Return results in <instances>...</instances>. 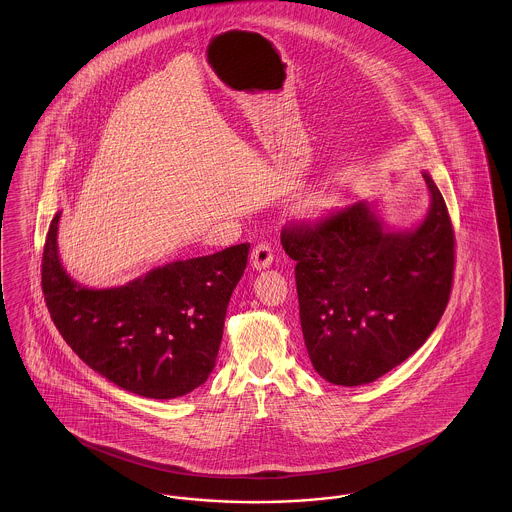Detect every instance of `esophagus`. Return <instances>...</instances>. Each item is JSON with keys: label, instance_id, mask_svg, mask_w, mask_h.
Returning <instances> with one entry per match:
<instances>
[{"label": "esophagus", "instance_id": "esophagus-1", "mask_svg": "<svg viewBox=\"0 0 512 512\" xmlns=\"http://www.w3.org/2000/svg\"><path fill=\"white\" fill-rule=\"evenodd\" d=\"M251 265L257 270L267 268L272 265V247L267 242L255 245L251 251Z\"/></svg>", "mask_w": 512, "mask_h": 512}]
</instances>
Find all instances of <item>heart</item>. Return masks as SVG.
Here are the masks:
<instances>
[{"mask_svg": "<svg viewBox=\"0 0 512 512\" xmlns=\"http://www.w3.org/2000/svg\"><path fill=\"white\" fill-rule=\"evenodd\" d=\"M324 207H326V203H322V201H318L317 209H324Z\"/></svg>", "mask_w": 512, "mask_h": 512, "instance_id": "obj_1", "label": "heart"}]
</instances>
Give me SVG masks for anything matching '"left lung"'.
<instances>
[{
  "label": "left lung",
  "instance_id": "obj_1",
  "mask_svg": "<svg viewBox=\"0 0 512 512\" xmlns=\"http://www.w3.org/2000/svg\"><path fill=\"white\" fill-rule=\"evenodd\" d=\"M422 176L432 203L413 232H386L366 201L282 228L309 359L336 386L370 384L401 365L447 307L455 230L438 186Z\"/></svg>",
  "mask_w": 512,
  "mask_h": 512
}]
</instances>
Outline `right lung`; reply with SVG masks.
I'll use <instances>...</instances> for the list:
<instances>
[{
    "mask_svg": "<svg viewBox=\"0 0 512 512\" xmlns=\"http://www.w3.org/2000/svg\"><path fill=\"white\" fill-rule=\"evenodd\" d=\"M57 213L42 257L49 315L74 353L122 390L172 399L215 368L226 307L244 276L249 244L176 261L121 288L88 290L63 270Z\"/></svg>",
    "mask_w": 512,
    "mask_h": 512,
    "instance_id": "add662e5",
    "label": "right lung"
}]
</instances>
